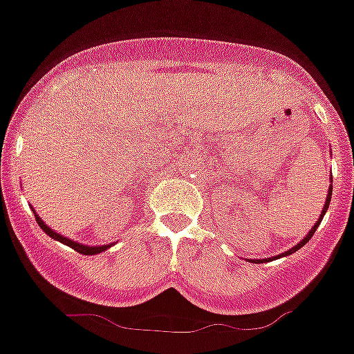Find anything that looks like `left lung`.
<instances>
[{"instance_id": "8db88e82", "label": "left lung", "mask_w": 354, "mask_h": 354, "mask_svg": "<svg viewBox=\"0 0 354 354\" xmlns=\"http://www.w3.org/2000/svg\"><path fill=\"white\" fill-rule=\"evenodd\" d=\"M331 192H333V187L330 186V189H328V196H326V204H324V209H323V212H321V216H319V221H317V223H315L314 227H312V230H310V232L306 234V237H305V239H303V241H299L298 245L294 246L292 250H289V252H286V253H283V255H290V253H294V252H296V250H299V248H301V246L305 245V243H308V241H310V237L314 236V232H315V230H317L319 223H321V220H323V216H324V212H326L328 205H330V200H331ZM278 257H280V255H278ZM252 262H257V264H261L262 261H252Z\"/></svg>"}]
</instances>
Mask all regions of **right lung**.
<instances>
[{"label": "right lung", "instance_id": "add662e5", "mask_svg": "<svg viewBox=\"0 0 354 354\" xmlns=\"http://www.w3.org/2000/svg\"><path fill=\"white\" fill-rule=\"evenodd\" d=\"M35 220H37V223H39V227L42 228L44 232L48 234V236H51L53 239H56V241H60V243H64V245H67V246H71L72 250H76L77 253H83V255H95V253H101V252H104L106 248H109V246H84V245H80V243H76V241H72V239H68V237H64V236H60V234L58 232H55V230H51V228L48 227V225L44 223L42 220H40L39 218V214H35Z\"/></svg>", "mask_w": 354, "mask_h": 354}]
</instances>
